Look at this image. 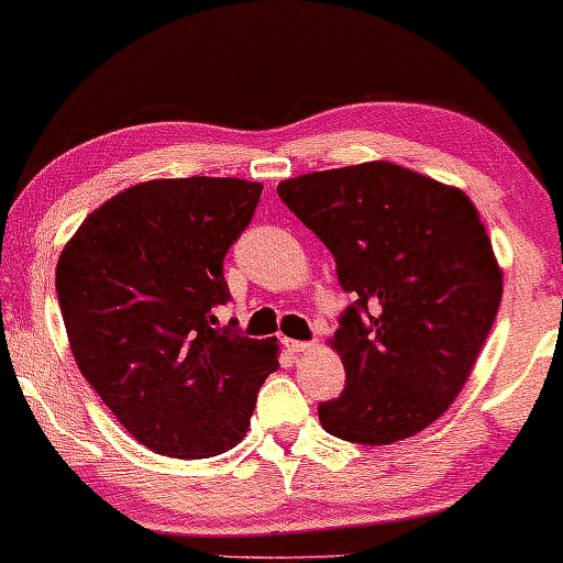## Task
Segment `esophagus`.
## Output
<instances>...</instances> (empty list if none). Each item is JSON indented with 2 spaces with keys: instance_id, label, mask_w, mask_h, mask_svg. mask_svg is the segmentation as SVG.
Returning <instances> with one entry per match:
<instances>
[{
  "instance_id": "34e87169",
  "label": "esophagus",
  "mask_w": 563,
  "mask_h": 563,
  "mask_svg": "<svg viewBox=\"0 0 563 563\" xmlns=\"http://www.w3.org/2000/svg\"><path fill=\"white\" fill-rule=\"evenodd\" d=\"M284 349H287L289 353H295V356H299V353L312 351L314 343H310V341H291V338H284Z\"/></svg>"
}]
</instances>
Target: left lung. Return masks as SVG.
Listing matches in <instances>:
<instances>
[{"label": "left lung", "mask_w": 563, "mask_h": 563, "mask_svg": "<svg viewBox=\"0 0 563 563\" xmlns=\"http://www.w3.org/2000/svg\"><path fill=\"white\" fill-rule=\"evenodd\" d=\"M276 191L353 295L330 341L345 389L318 407L322 428L366 445L426 430L464 389L503 299L472 199L389 161L305 174Z\"/></svg>", "instance_id": "left-lung-1"}]
</instances>
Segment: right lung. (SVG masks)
<instances>
[{
    "label": "right lung",
    "instance_id": "add662e5",
    "mask_svg": "<svg viewBox=\"0 0 563 563\" xmlns=\"http://www.w3.org/2000/svg\"><path fill=\"white\" fill-rule=\"evenodd\" d=\"M261 184L218 176L135 184L89 214L56 266L79 372L135 441L172 459L241 443L276 338L214 328L230 299L222 261Z\"/></svg>",
    "mask_w": 563,
    "mask_h": 563
}]
</instances>
